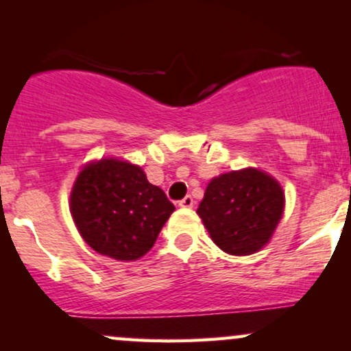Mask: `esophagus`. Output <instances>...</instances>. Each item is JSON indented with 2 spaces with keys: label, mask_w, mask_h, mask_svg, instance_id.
<instances>
[{
  "label": "esophagus",
  "mask_w": 351,
  "mask_h": 351,
  "mask_svg": "<svg viewBox=\"0 0 351 351\" xmlns=\"http://www.w3.org/2000/svg\"><path fill=\"white\" fill-rule=\"evenodd\" d=\"M193 204H195V199H193V196L191 195H186L183 199L180 201L178 206H181V208H191Z\"/></svg>",
  "instance_id": "obj_1"
}]
</instances>
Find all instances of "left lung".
Masks as SVG:
<instances>
[{"mask_svg": "<svg viewBox=\"0 0 351 351\" xmlns=\"http://www.w3.org/2000/svg\"><path fill=\"white\" fill-rule=\"evenodd\" d=\"M282 213L280 184L254 168L211 180L198 208L211 239L232 256H249L267 244Z\"/></svg>", "mask_w": 351, "mask_h": 351, "instance_id": "1", "label": "left lung"}]
</instances>
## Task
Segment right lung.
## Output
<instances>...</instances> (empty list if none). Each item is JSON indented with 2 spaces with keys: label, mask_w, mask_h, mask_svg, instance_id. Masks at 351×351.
<instances>
[{
  "label": "right lung",
  "mask_w": 351,
  "mask_h": 351,
  "mask_svg": "<svg viewBox=\"0 0 351 351\" xmlns=\"http://www.w3.org/2000/svg\"><path fill=\"white\" fill-rule=\"evenodd\" d=\"M175 206L143 170L120 160H100L79 173L71 213L94 251L117 261L147 254Z\"/></svg>",
  "instance_id": "obj_1"
}]
</instances>
